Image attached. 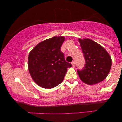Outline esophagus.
<instances>
[{
	"mask_svg": "<svg viewBox=\"0 0 122 122\" xmlns=\"http://www.w3.org/2000/svg\"><path fill=\"white\" fill-rule=\"evenodd\" d=\"M72 66L73 67H75V62H72Z\"/></svg>",
	"mask_w": 122,
	"mask_h": 122,
	"instance_id": "obj_1",
	"label": "esophagus"
}]
</instances>
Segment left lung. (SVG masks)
Here are the masks:
<instances>
[{
	"instance_id": "1",
	"label": "left lung",
	"mask_w": 122,
	"mask_h": 122,
	"mask_svg": "<svg viewBox=\"0 0 122 122\" xmlns=\"http://www.w3.org/2000/svg\"><path fill=\"white\" fill-rule=\"evenodd\" d=\"M85 58V67L77 70L80 79L88 85L102 82L107 77L112 65L109 53L99 43L89 38H79Z\"/></svg>"
}]
</instances>
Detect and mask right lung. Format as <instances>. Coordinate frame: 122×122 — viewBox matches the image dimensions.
<instances>
[{
    "label": "right lung",
    "mask_w": 122,
    "mask_h": 122,
    "mask_svg": "<svg viewBox=\"0 0 122 122\" xmlns=\"http://www.w3.org/2000/svg\"><path fill=\"white\" fill-rule=\"evenodd\" d=\"M65 41L63 36H55L37 44L30 51L28 68L34 81L41 87L50 89L64 80L68 68L61 46Z\"/></svg>",
    "instance_id": "1"
}]
</instances>
